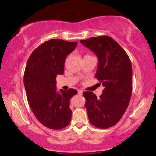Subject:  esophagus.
Masks as SVG:
<instances>
[{
  "label": "esophagus",
  "mask_w": 156,
  "mask_h": 156,
  "mask_svg": "<svg viewBox=\"0 0 156 156\" xmlns=\"http://www.w3.org/2000/svg\"><path fill=\"white\" fill-rule=\"evenodd\" d=\"M78 94L82 95V90H78Z\"/></svg>",
  "instance_id": "1"
}]
</instances>
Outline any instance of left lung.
Masks as SVG:
<instances>
[{
    "label": "left lung",
    "mask_w": 156,
    "mask_h": 156,
    "mask_svg": "<svg viewBox=\"0 0 156 156\" xmlns=\"http://www.w3.org/2000/svg\"><path fill=\"white\" fill-rule=\"evenodd\" d=\"M80 42L97 55L99 65L95 76L104 87L99 98L91 91L83 92L89 121L95 127L107 129L120 121L129 104L132 94L131 60L125 50L109 36Z\"/></svg>",
    "instance_id": "1"
}]
</instances>
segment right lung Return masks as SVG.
Masks as SVG:
<instances>
[{"label":"right lung","instance_id":"add662e5","mask_svg":"<svg viewBox=\"0 0 156 156\" xmlns=\"http://www.w3.org/2000/svg\"><path fill=\"white\" fill-rule=\"evenodd\" d=\"M76 44L59 39L48 40L27 59L23 78L27 101L36 119L48 129H64L71 121L69 100L77 91L69 89L57 92L56 77L63 74L66 57Z\"/></svg>","mask_w":156,"mask_h":156}]
</instances>
